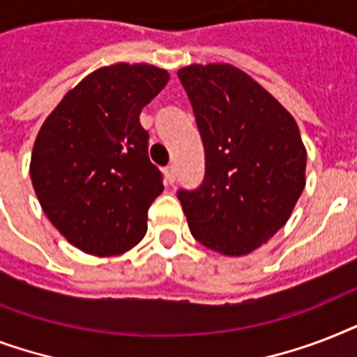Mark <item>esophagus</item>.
<instances>
[{
    "label": "esophagus",
    "instance_id": "34e87169",
    "mask_svg": "<svg viewBox=\"0 0 357 357\" xmlns=\"http://www.w3.org/2000/svg\"><path fill=\"white\" fill-rule=\"evenodd\" d=\"M165 179H167V183H170V185L176 181V168H174L172 165L165 168Z\"/></svg>",
    "mask_w": 357,
    "mask_h": 357
}]
</instances>
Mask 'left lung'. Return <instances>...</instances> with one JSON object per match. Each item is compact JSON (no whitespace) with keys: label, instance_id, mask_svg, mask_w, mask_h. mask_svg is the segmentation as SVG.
<instances>
[{"label":"left lung","instance_id":"8db88e82","mask_svg":"<svg viewBox=\"0 0 357 357\" xmlns=\"http://www.w3.org/2000/svg\"><path fill=\"white\" fill-rule=\"evenodd\" d=\"M206 150V178L179 190L192 237L241 257L274 237L305 187V146L293 114L237 66L178 70Z\"/></svg>","mask_w":357,"mask_h":357}]
</instances>
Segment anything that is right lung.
I'll return each instance as SVG.
<instances>
[{"label": "right lung", "instance_id": "right-lung-1", "mask_svg": "<svg viewBox=\"0 0 357 357\" xmlns=\"http://www.w3.org/2000/svg\"><path fill=\"white\" fill-rule=\"evenodd\" d=\"M168 79L153 64L94 70L64 94L36 135L29 165L36 198L50 222L85 254H123L146 235L162 178L148 159L139 116Z\"/></svg>", "mask_w": 357, "mask_h": 357}]
</instances>
